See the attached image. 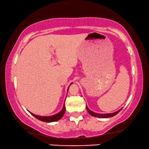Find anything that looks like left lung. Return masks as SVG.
Here are the masks:
<instances>
[{"mask_svg": "<svg viewBox=\"0 0 149 149\" xmlns=\"http://www.w3.org/2000/svg\"><path fill=\"white\" fill-rule=\"evenodd\" d=\"M86 109L87 110V111L88 113L90 114L93 117H99V118H108V117H111L113 116H115V115H117L118 113H119L121 109L117 111L116 112H114V113H107V114H100V113H94L93 111H91V110L89 109V108L87 107L86 106Z\"/></svg>", "mask_w": 149, "mask_h": 149, "instance_id": "1", "label": "left lung"}]
</instances>
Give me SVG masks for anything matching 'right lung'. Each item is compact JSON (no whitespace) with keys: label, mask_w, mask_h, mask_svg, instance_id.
I'll use <instances>...</instances> for the list:
<instances>
[{"label":"right lung","mask_w":149,"mask_h":149,"mask_svg":"<svg viewBox=\"0 0 149 149\" xmlns=\"http://www.w3.org/2000/svg\"><path fill=\"white\" fill-rule=\"evenodd\" d=\"M68 89H69V87H68ZM65 111V105H63V109H62V111H61L60 112H59L58 113H57V114L52 115V116L42 117V116H38V115H34V114H33V113H31V114L33 115V116L35 117L36 118H37L38 119H39L40 121H44V122L49 123V122H54V121H58V120H60L61 118L63 117V115H64Z\"/></svg>","instance_id":"1"}]
</instances>
